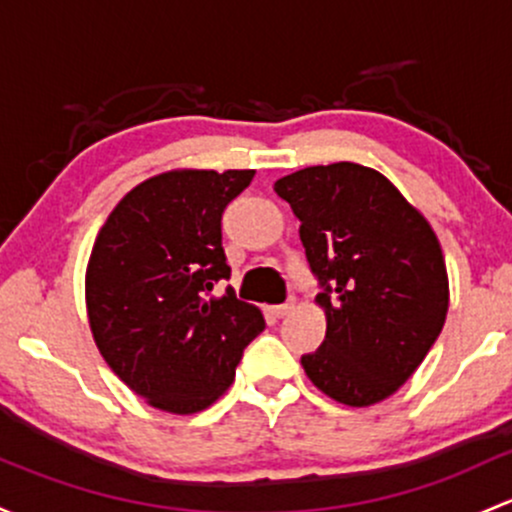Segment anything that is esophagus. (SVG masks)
Here are the masks:
<instances>
[{"label": "esophagus", "instance_id": "34e87169", "mask_svg": "<svg viewBox=\"0 0 512 512\" xmlns=\"http://www.w3.org/2000/svg\"><path fill=\"white\" fill-rule=\"evenodd\" d=\"M292 309H294V304H279V306H272L270 311H272L274 319H282V316H287Z\"/></svg>", "mask_w": 512, "mask_h": 512}]
</instances>
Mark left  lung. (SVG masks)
<instances>
[{"label":"left lung","instance_id":"8db88e82","mask_svg":"<svg viewBox=\"0 0 512 512\" xmlns=\"http://www.w3.org/2000/svg\"><path fill=\"white\" fill-rule=\"evenodd\" d=\"M274 191L301 220L326 311L324 343L301 355L306 375L341 405L385 400L419 368L449 309L432 225L380 171L353 161L306 166Z\"/></svg>","mask_w":512,"mask_h":512}]
</instances>
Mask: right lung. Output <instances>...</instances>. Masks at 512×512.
<instances>
[{"label":"right lung","mask_w":512,"mask_h":512,"mask_svg":"<svg viewBox=\"0 0 512 512\" xmlns=\"http://www.w3.org/2000/svg\"><path fill=\"white\" fill-rule=\"evenodd\" d=\"M255 171L181 169L152 176L107 215L85 272L95 346L112 373L152 407L193 414L235 380L262 333L257 306L213 284L230 279L220 220Z\"/></svg>","instance_id":"right-lung-1"}]
</instances>
